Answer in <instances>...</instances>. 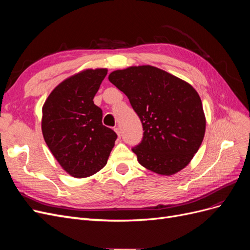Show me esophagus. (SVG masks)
<instances>
[{"label":"esophagus","instance_id":"34e87169","mask_svg":"<svg viewBox=\"0 0 250 250\" xmlns=\"http://www.w3.org/2000/svg\"><path fill=\"white\" fill-rule=\"evenodd\" d=\"M115 131H116V133L118 134V138H121V131H120V128H119V127H116V128H115Z\"/></svg>","mask_w":250,"mask_h":250}]
</instances>
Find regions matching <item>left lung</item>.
<instances>
[{"label": "left lung", "instance_id": "8db88e82", "mask_svg": "<svg viewBox=\"0 0 250 250\" xmlns=\"http://www.w3.org/2000/svg\"><path fill=\"white\" fill-rule=\"evenodd\" d=\"M141 119L143 140L132 148L138 162L161 175H172L191 162L206 132L201 99L188 82L152 65L109 74Z\"/></svg>", "mask_w": 250, "mask_h": 250}]
</instances>
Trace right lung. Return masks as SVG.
<instances>
[{
    "label": "right lung",
    "mask_w": 250,
    "mask_h": 250,
    "mask_svg": "<svg viewBox=\"0 0 250 250\" xmlns=\"http://www.w3.org/2000/svg\"><path fill=\"white\" fill-rule=\"evenodd\" d=\"M106 69L84 70L52 90L42 106V131L52 154L71 176L88 177L107 163L117 134L102 124L94 97Z\"/></svg>",
    "instance_id": "obj_1"
}]
</instances>
